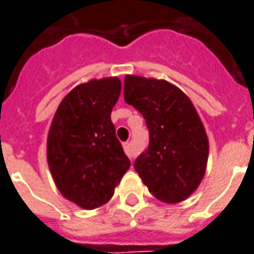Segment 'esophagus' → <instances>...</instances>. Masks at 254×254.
I'll use <instances>...</instances> for the list:
<instances>
[{
  "label": "esophagus",
  "mask_w": 254,
  "mask_h": 254,
  "mask_svg": "<svg viewBox=\"0 0 254 254\" xmlns=\"http://www.w3.org/2000/svg\"><path fill=\"white\" fill-rule=\"evenodd\" d=\"M124 150H125V153H127V155L129 157V158H134V151H133V149H131V145L129 142H125L124 143Z\"/></svg>",
  "instance_id": "obj_1"
}]
</instances>
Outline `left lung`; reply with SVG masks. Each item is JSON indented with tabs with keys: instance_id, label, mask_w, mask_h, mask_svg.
I'll return each mask as SVG.
<instances>
[{
	"instance_id": "8db88e82",
	"label": "left lung",
	"mask_w": 254,
	"mask_h": 254,
	"mask_svg": "<svg viewBox=\"0 0 254 254\" xmlns=\"http://www.w3.org/2000/svg\"><path fill=\"white\" fill-rule=\"evenodd\" d=\"M124 99L143 116L149 146L134 169L158 200L179 203L200 185L208 159V138L186 93L166 80L127 75Z\"/></svg>"
}]
</instances>
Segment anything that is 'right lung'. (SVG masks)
I'll use <instances>...</instances> for the list:
<instances>
[{"label": "right lung", "mask_w": 254, "mask_h": 254, "mask_svg": "<svg viewBox=\"0 0 254 254\" xmlns=\"http://www.w3.org/2000/svg\"><path fill=\"white\" fill-rule=\"evenodd\" d=\"M119 77L75 87L59 104L47 137V162L58 190L84 209L111 200L130 161L116 137L112 109Z\"/></svg>", "instance_id": "1"}]
</instances>
